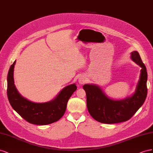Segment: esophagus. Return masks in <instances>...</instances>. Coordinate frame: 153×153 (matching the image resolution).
<instances>
[{"mask_svg":"<svg viewBox=\"0 0 153 153\" xmlns=\"http://www.w3.org/2000/svg\"><path fill=\"white\" fill-rule=\"evenodd\" d=\"M85 82H86V79H85L84 77H81V78H79V83L80 85L84 84Z\"/></svg>","mask_w":153,"mask_h":153,"instance_id":"obj_1","label":"esophagus"}]
</instances>
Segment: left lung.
<instances>
[{
    "label": "left lung",
    "mask_w": 153,
    "mask_h": 153,
    "mask_svg": "<svg viewBox=\"0 0 153 153\" xmlns=\"http://www.w3.org/2000/svg\"><path fill=\"white\" fill-rule=\"evenodd\" d=\"M131 58L142 68L136 90L131 97L116 101L108 97L97 85L83 86L89 113L99 123L115 124L127 121L145 102L147 94V69L137 51L131 53Z\"/></svg>",
    "instance_id": "8db88e82"
}]
</instances>
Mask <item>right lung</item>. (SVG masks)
Instances as JSON below:
<instances>
[{"mask_svg":"<svg viewBox=\"0 0 153 153\" xmlns=\"http://www.w3.org/2000/svg\"><path fill=\"white\" fill-rule=\"evenodd\" d=\"M16 63L11 65L7 74V94L11 106L28 123L36 125L50 124L59 120L66 111L68 99L77 89L76 84L68 85L51 101L36 103L22 96L14 84L13 72Z\"/></svg>","mask_w":153,"mask_h":153,"instance_id":"add662e5","label":"right lung"}]
</instances>
